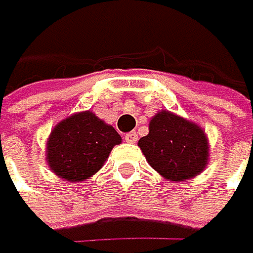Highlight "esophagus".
I'll use <instances>...</instances> for the list:
<instances>
[{
	"label": "esophagus",
	"mask_w": 253,
	"mask_h": 253,
	"mask_svg": "<svg viewBox=\"0 0 253 253\" xmlns=\"http://www.w3.org/2000/svg\"><path fill=\"white\" fill-rule=\"evenodd\" d=\"M125 141H126V142H131V144L136 142V141H137V134H136L134 131L126 133V134H125Z\"/></svg>",
	"instance_id": "1"
}]
</instances>
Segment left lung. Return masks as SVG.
<instances>
[{"label": "left lung", "mask_w": 253, "mask_h": 253, "mask_svg": "<svg viewBox=\"0 0 253 253\" xmlns=\"http://www.w3.org/2000/svg\"><path fill=\"white\" fill-rule=\"evenodd\" d=\"M137 146L152 168L172 182L193 179L208 166L209 142L204 131L169 111L152 117L149 134Z\"/></svg>", "instance_id": "left-lung-1"}]
</instances>
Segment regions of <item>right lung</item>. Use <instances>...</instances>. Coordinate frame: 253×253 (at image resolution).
<instances>
[{
    "mask_svg": "<svg viewBox=\"0 0 253 253\" xmlns=\"http://www.w3.org/2000/svg\"><path fill=\"white\" fill-rule=\"evenodd\" d=\"M120 142L114 126L93 112H77L55 125L47 139L45 160L60 179L79 182L101 169L112 147Z\"/></svg>",
    "mask_w": 253,
    "mask_h": 253,
    "instance_id": "obj_1",
    "label": "right lung"
}]
</instances>
